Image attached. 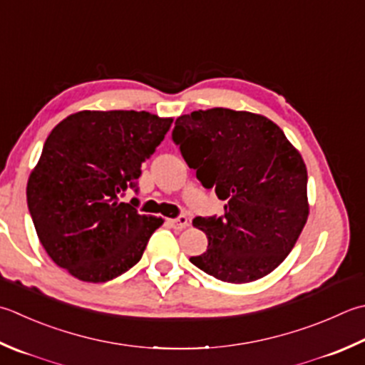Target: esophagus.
Masks as SVG:
<instances>
[{
	"mask_svg": "<svg viewBox=\"0 0 365 365\" xmlns=\"http://www.w3.org/2000/svg\"><path fill=\"white\" fill-rule=\"evenodd\" d=\"M168 221H169L170 227H174V230H177V231L185 230V227L188 226V218L185 217V215H180V217H177V218H170Z\"/></svg>",
	"mask_w": 365,
	"mask_h": 365,
	"instance_id": "34e87169",
	"label": "esophagus"
}]
</instances>
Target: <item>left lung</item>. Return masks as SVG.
Here are the masks:
<instances>
[{
	"label": "left lung",
	"instance_id": "obj_1",
	"mask_svg": "<svg viewBox=\"0 0 365 365\" xmlns=\"http://www.w3.org/2000/svg\"><path fill=\"white\" fill-rule=\"evenodd\" d=\"M173 139L197 180L226 201L223 217H196L209 247L190 261L227 283L272 272L309 217L307 168L272 120L215 107L175 120Z\"/></svg>",
	"mask_w": 365,
	"mask_h": 365
}]
</instances>
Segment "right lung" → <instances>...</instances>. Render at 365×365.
<instances>
[{"label": "right lung", "instance_id": "add662e5", "mask_svg": "<svg viewBox=\"0 0 365 365\" xmlns=\"http://www.w3.org/2000/svg\"><path fill=\"white\" fill-rule=\"evenodd\" d=\"M140 110H82L60 121L26 185V201L42 247L82 282L104 283L144 255L161 217L120 202L138 191L142 163L173 125Z\"/></svg>", "mask_w": 365, "mask_h": 365}]
</instances>
